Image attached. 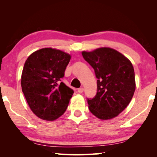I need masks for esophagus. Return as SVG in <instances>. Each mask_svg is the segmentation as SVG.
<instances>
[{"label":"esophagus","instance_id":"esophagus-1","mask_svg":"<svg viewBox=\"0 0 157 157\" xmlns=\"http://www.w3.org/2000/svg\"><path fill=\"white\" fill-rule=\"evenodd\" d=\"M83 91H84V88H82H82H79L78 89V92L79 93V94H82Z\"/></svg>","mask_w":157,"mask_h":157}]
</instances>
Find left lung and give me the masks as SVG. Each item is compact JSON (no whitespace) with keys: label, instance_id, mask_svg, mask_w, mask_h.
Segmentation results:
<instances>
[{"label":"left lung","instance_id":"8db88e82","mask_svg":"<svg viewBox=\"0 0 157 157\" xmlns=\"http://www.w3.org/2000/svg\"><path fill=\"white\" fill-rule=\"evenodd\" d=\"M84 59L94 69L97 94L87 98L91 112L101 120L115 118L121 113L134 95L136 82L131 62L110 48H100L82 52Z\"/></svg>","mask_w":157,"mask_h":157}]
</instances>
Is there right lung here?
<instances>
[{
    "label": "right lung",
    "mask_w": 157,
    "mask_h": 157,
    "mask_svg": "<svg viewBox=\"0 0 157 157\" xmlns=\"http://www.w3.org/2000/svg\"><path fill=\"white\" fill-rule=\"evenodd\" d=\"M71 55L46 48L25 61L21 75L22 91L32 111L39 118L54 121L65 112L73 90L61 82Z\"/></svg>",
    "instance_id": "obj_1"
}]
</instances>
